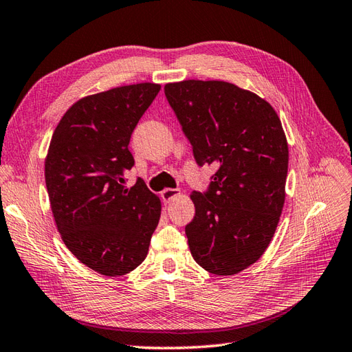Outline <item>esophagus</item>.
Here are the masks:
<instances>
[{"label":"esophagus","instance_id":"1","mask_svg":"<svg viewBox=\"0 0 352 352\" xmlns=\"http://www.w3.org/2000/svg\"><path fill=\"white\" fill-rule=\"evenodd\" d=\"M179 195H182V192H179L178 188H165L164 192H160L162 201H164L165 204L173 202V201L175 199V197H178Z\"/></svg>","mask_w":352,"mask_h":352}]
</instances>
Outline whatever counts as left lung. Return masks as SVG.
<instances>
[{"instance_id": "8db88e82", "label": "left lung", "mask_w": 352, "mask_h": 352, "mask_svg": "<svg viewBox=\"0 0 352 352\" xmlns=\"http://www.w3.org/2000/svg\"><path fill=\"white\" fill-rule=\"evenodd\" d=\"M165 95L197 165L217 173L206 193L192 192L186 226L195 262L214 275H235L262 257L285 201L288 144L266 99L221 80H183Z\"/></svg>"}]
</instances>
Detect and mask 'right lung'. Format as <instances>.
<instances>
[{
	"mask_svg": "<svg viewBox=\"0 0 352 352\" xmlns=\"http://www.w3.org/2000/svg\"><path fill=\"white\" fill-rule=\"evenodd\" d=\"M160 85L137 83L87 95L59 120L44 162L50 208L67 248L105 276L132 272L147 257L160 199L138 178L128 148Z\"/></svg>",
	"mask_w": 352,
	"mask_h": 352,
	"instance_id": "right-lung-1",
	"label": "right lung"
}]
</instances>
